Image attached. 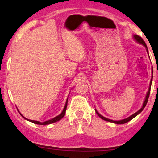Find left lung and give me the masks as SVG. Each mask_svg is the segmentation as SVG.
Masks as SVG:
<instances>
[{"mask_svg":"<svg viewBox=\"0 0 158 158\" xmlns=\"http://www.w3.org/2000/svg\"><path fill=\"white\" fill-rule=\"evenodd\" d=\"M134 38H135V40L136 41H137V42L140 43V44H142V45H144V46L146 47V48H147V52H148V47H147V45H146V44H145V42H144V41L143 40V39H142V37H140V36H138V35H134ZM152 79H151L150 84V88H149V90H148V94H147V96H146L145 100H144V103H143V106H142V107L141 108V109H140L139 110V111H138L137 112H136V113H135V114H132V115L129 116V117L127 118H125V119L120 120V121H113V120L109 119V118H105L104 116H101V114H99L98 112L96 110V114H98V116H100V117H101V118H102V119L105 120V121H108V122H114V123H115V124H124V123H127V122H129V121L132 119L133 118H135L136 116H137L138 114H139L140 113V112H141V111H142V110H143V109H144V107H145V106H146V104H147V103H148V101L149 96H150V88H151V83H152Z\"/></svg>","mask_w":158,"mask_h":158,"instance_id":"obj_1","label":"left lung"}]
</instances>
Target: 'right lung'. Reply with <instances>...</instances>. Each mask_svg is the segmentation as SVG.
<instances>
[{"instance_id":"right-lung-1","label":"right lung","mask_w":158,"mask_h":158,"mask_svg":"<svg viewBox=\"0 0 158 158\" xmlns=\"http://www.w3.org/2000/svg\"><path fill=\"white\" fill-rule=\"evenodd\" d=\"M67 106H68V100H67V101H66V103H65V106H64V109H63V111H62V112L61 114H60V115H58L57 116H56V117H55V118H53L52 119H50V120H49V121H46V122H37V121H34V120H29V119H27V118H25L24 116H23L22 115H21L23 116V118H25V119H27V120H29V121H30V122H33V123H34V124H40V125H47V124H52V123H54V122H57V121H59V120H60L61 119V118L63 117V116H64V114H65V111H66V109H67Z\"/></svg>"}]
</instances>
